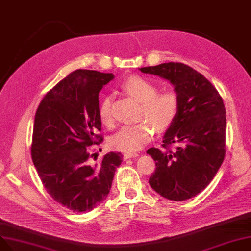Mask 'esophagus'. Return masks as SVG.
Masks as SVG:
<instances>
[{
    "mask_svg": "<svg viewBox=\"0 0 251 251\" xmlns=\"http://www.w3.org/2000/svg\"><path fill=\"white\" fill-rule=\"evenodd\" d=\"M137 156H138L137 153H125L123 155V158H124V160H127L130 158H135V157H137Z\"/></svg>",
    "mask_w": 251,
    "mask_h": 251,
    "instance_id": "esophagus-1",
    "label": "esophagus"
}]
</instances>
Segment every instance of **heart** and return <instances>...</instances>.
I'll list each match as a JSON object with an SVG mask.
<instances>
[{
    "label": "heart",
    "mask_w": 251,
    "mask_h": 251,
    "mask_svg": "<svg viewBox=\"0 0 251 251\" xmlns=\"http://www.w3.org/2000/svg\"><path fill=\"white\" fill-rule=\"evenodd\" d=\"M121 88L128 95L141 102L138 116L147 121L124 125L111 136L109 144L115 150L134 153L140 151L152 138L154 134L152 124L157 130H164L172 125L178 113L179 101L174 92L157 93L158 89L154 83L142 76L128 77L122 82ZM110 102L109 96H103L99 103V118L105 125H109L113 121Z\"/></svg>",
    "instance_id": "b5f03b06"
}]
</instances>
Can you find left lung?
Segmentation results:
<instances>
[{
    "mask_svg": "<svg viewBox=\"0 0 251 251\" xmlns=\"http://www.w3.org/2000/svg\"><path fill=\"white\" fill-rule=\"evenodd\" d=\"M140 70L169 80L179 101L177 116L163 135V148L147 151L156 162L149 184L168 200L191 199L208 186L225 159L224 101L202 74L185 64L170 62ZM172 143L177 146L174 151L167 149Z\"/></svg>",
    "mask_w": 251,
    "mask_h": 251,
    "instance_id": "obj_1",
    "label": "left lung"
}]
</instances>
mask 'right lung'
<instances>
[{
    "instance_id": "1",
    "label": "right lung",
    "mask_w": 251,
    "mask_h": 251,
    "mask_svg": "<svg viewBox=\"0 0 251 251\" xmlns=\"http://www.w3.org/2000/svg\"><path fill=\"white\" fill-rule=\"evenodd\" d=\"M113 73L78 69L44 96L37 108L32 160L50 196L73 212H89L109 193L122 154L109 152L93 162L89 146L102 137L99 92ZM95 159V157H94Z\"/></svg>"
}]
</instances>
